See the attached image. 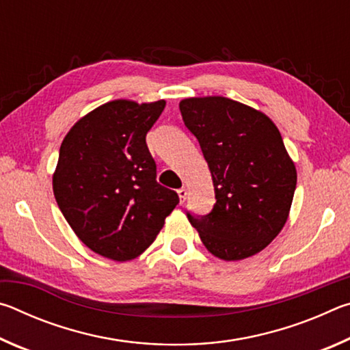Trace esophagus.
<instances>
[{"mask_svg": "<svg viewBox=\"0 0 350 350\" xmlns=\"http://www.w3.org/2000/svg\"><path fill=\"white\" fill-rule=\"evenodd\" d=\"M177 194H179L180 204H183V202H185V199H187V196H188V191H187V188H185V187H182V188H179V189H177Z\"/></svg>", "mask_w": 350, "mask_h": 350, "instance_id": "34e87169", "label": "esophagus"}]
</instances>
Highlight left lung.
Wrapping results in <instances>:
<instances>
[{"mask_svg":"<svg viewBox=\"0 0 350 350\" xmlns=\"http://www.w3.org/2000/svg\"><path fill=\"white\" fill-rule=\"evenodd\" d=\"M208 163L216 204L188 221L211 254L241 260L264 250L287 222L296 168L271 118L236 100L208 96L179 103Z\"/></svg>","mask_w":350,"mask_h":350,"instance_id":"1","label":"left lung"}]
</instances>
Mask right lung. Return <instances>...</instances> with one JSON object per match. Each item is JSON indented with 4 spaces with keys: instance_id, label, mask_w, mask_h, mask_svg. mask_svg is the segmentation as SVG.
<instances>
[{
    "instance_id": "obj_1",
    "label": "right lung",
    "mask_w": 350,
    "mask_h": 350,
    "mask_svg": "<svg viewBox=\"0 0 350 350\" xmlns=\"http://www.w3.org/2000/svg\"><path fill=\"white\" fill-rule=\"evenodd\" d=\"M165 100H112L83 116L60 146L52 187L79 239L100 256L131 260L150 247L179 204L156 180L146 133Z\"/></svg>"
}]
</instances>
